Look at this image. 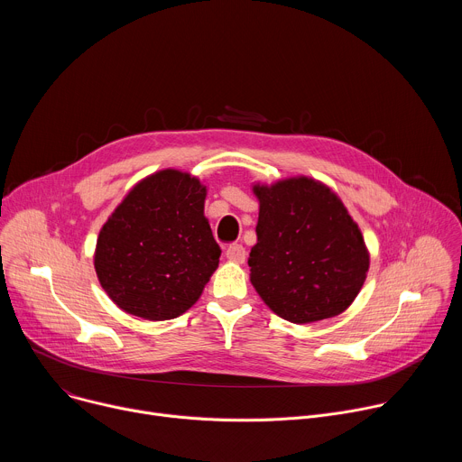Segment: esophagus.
Instances as JSON below:
<instances>
[{
    "instance_id": "obj_1",
    "label": "esophagus",
    "mask_w": 462,
    "mask_h": 462,
    "mask_svg": "<svg viewBox=\"0 0 462 462\" xmlns=\"http://www.w3.org/2000/svg\"><path fill=\"white\" fill-rule=\"evenodd\" d=\"M225 254H226V259H228V261H234V263H245V259H246V250H245V246H243V245H237V243L230 245Z\"/></svg>"
}]
</instances>
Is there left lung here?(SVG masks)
I'll return each mask as SVG.
<instances>
[{"label": "left lung", "mask_w": 462, "mask_h": 462, "mask_svg": "<svg viewBox=\"0 0 462 462\" xmlns=\"http://www.w3.org/2000/svg\"><path fill=\"white\" fill-rule=\"evenodd\" d=\"M259 201L250 283L280 318L310 323L342 314L369 271L358 225L327 184L298 175L254 182Z\"/></svg>", "instance_id": "left-lung-1"}]
</instances>
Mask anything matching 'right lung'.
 I'll use <instances>...</instances> for the list:
<instances>
[{
  "label": "right lung",
  "mask_w": 462,
  "mask_h": 462,
  "mask_svg": "<svg viewBox=\"0 0 462 462\" xmlns=\"http://www.w3.org/2000/svg\"><path fill=\"white\" fill-rule=\"evenodd\" d=\"M205 199L199 177L173 168L127 191L100 228L95 248L97 278L118 309L162 321L201 298L221 255Z\"/></svg>",
  "instance_id": "add662e5"
}]
</instances>
